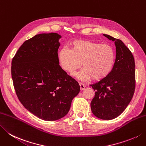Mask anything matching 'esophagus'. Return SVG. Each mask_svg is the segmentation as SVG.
I'll list each match as a JSON object with an SVG mask.
<instances>
[{
	"mask_svg": "<svg viewBox=\"0 0 146 146\" xmlns=\"http://www.w3.org/2000/svg\"><path fill=\"white\" fill-rule=\"evenodd\" d=\"M79 85H80V88L81 90H83L85 89V85L83 84H82V83H79Z\"/></svg>",
	"mask_w": 146,
	"mask_h": 146,
	"instance_id": "34e87169",
	"label": "esophagus"
}]
</instances>
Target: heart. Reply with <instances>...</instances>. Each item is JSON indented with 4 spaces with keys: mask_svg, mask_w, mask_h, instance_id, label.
I'll return each instance as SVG.
<instances>
[{
    "mask_svg": "<svg viewBox=\"0 0 146 146\" xmlns=\"http://www.w3.org/2000/svg\"><path fill=\"white\" fill-rule=\"evenodd\" d=\"M71 49L62 48L58 54L62 69L73 75L82 66L84 68L77 74L82 80L99 81L110 75L115 62L113 48L108 44H101L86 40H76L71 44Z\"/></svg>",
    "mask_w": 146,
    "mask_h": 146,
    "instance_id": "1",
    "label": "heart"
}]
</instances>
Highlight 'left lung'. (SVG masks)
Returning a JSON list of instances; mask_svg holds the SVG:
<instances>
[{
  "label": "left lung",
  "instance_id": "obj_1",
  "mask_svg": "<svg viewBox=\"0 0 146 146\" xmlns=\"http://www.w3.org/2000/svg\"><path fill=\"white\" fill-rule=\"evenodd\" d=\"M103 35L115 42L116 59L110 75L90 85L95 91L90 107L94 116L110 120L120 115L133 98L135 88V60L121 40L106 34Z\"/></svg>",
  "mask_w": 146,
  "mask_h": 146
}]
</instances>
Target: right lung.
<instances>
[{
	"label": "right lung",
	"mask_w": 146,
	"mask_h": 146,
	"mask_svg": "<svg viewBox=\"0 0 146 146\" xmlns=\"http://www.w3.org/2000/svg\"><path fill=\"white\" fill-rule=\"evenodd\" d=\"M61 36L41 33L26 40L12 60L11 75L16 95L28 111L45 121L67 115L80 92L78 83L59 65Z\"/></svg>",
	"instance_id": "obj_1"
}]
</instances>
